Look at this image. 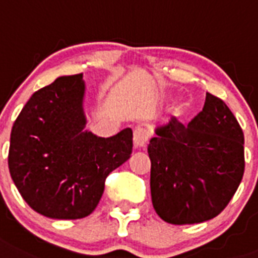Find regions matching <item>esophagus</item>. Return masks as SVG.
<instances>
[{
    "label": "esophagus",
    "instance_id": "34e87169",
    "mask_svg": "<svg viewBox=\"0 0 258 258\" xmlns=\"http://www.w3.org/2000/svg\"><path fill=\"white\" fill-rule=\"evenodd\" d=\"M148 142V135L146 130L135 128L134 130V148L135 150H146Z\"/></svg>",
    "mask_w": 258,
    "mask_h": 258
}]
</instances>
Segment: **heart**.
<instances>
[{"instance_id":"obj_1","label":"heart","mask_w":258,"mask_h":258,"mask_svg":"<svg viewBox=\"0 0 258 258\" xmlns=\"http://www.w3.org/2000/svg\"><path fill=\"white\" fill-rule=\"evenodd\" d=\"M188 108H189V103H188L187 100H180V102H177L175 104V107H173V114L176 115V116H183L188 111Z\"/></svg>"}]
</instances>
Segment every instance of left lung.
<instances>
[{
  "label": "left lung",
  "instance_id": "obj_1",
  "mask_svg": "<svg viewBox=\"0 0 258 258\" xmlns=\"http://www.w3.org/2000/svg\"><path fill=\"white\" fill-rule=\"evenodd\" d=\"M150 140L151 198L165 223L184 225L216 217L244 175V134L232 111L207 93L187 127L176 119Z\"/></svg>",
  "mask_w": 258,
  "mask_h": 258
}]
</instances>
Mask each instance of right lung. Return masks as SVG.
Here are the masks:
<instances>
[{"label":"right lung","mask_w":258,"mask_h":258,"mask_svg":"<svg viewBox=\"0 0 258 258\" xmlns=\"http://www.w3.org/2000/svg\"><path fill=\"white\" fill-rule=\"evenodd\" d=\"M83 75L55 79L35 91L10 134L9 171L21 196L50 219L89 216L104 180L133 152V130L110 138L86 130Z\"/></svg>","instance_id":"right-lung-1"}]
</instances>
